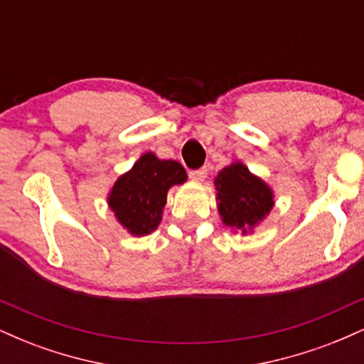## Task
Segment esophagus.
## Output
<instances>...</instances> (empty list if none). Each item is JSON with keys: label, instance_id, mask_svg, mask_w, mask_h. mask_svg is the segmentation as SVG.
<instances>
[{"label": "esophagus", "instance_id": "obj_1", "mask_svg": "<svg viewBox=\"0 0 364 364\" xmlns=\"http://www.w3.org/2000/svg\"><path fill=\"white\" fill-rule=\"evenodd\" d=\"M190 178L193 179V181H196V183H203V181H205V178H207V168L191 171Z\"/></svg>", "mask_w": 364, "mask_h": 364}]
</instances>
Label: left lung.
<instances>
[{"mask_svg": "<svg viewBox=\"0 0 364 364\" xmlns=\"http://www.w3.org/2000/svg\"><path fill=\"white\" fill-rule=\"evenodd\" d=\"M215 190L217 210L224 225L241 235L253 232L275 203L272 188L240 161L219 171Z\"/></svg>", "mask_w": 364, "mask_h": 364, "instance_id": "obj_1", "label": "left lung"}]
</instances>
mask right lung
<instances>
[{
  "label": "right lung",
  "instance_id": "add662e5",
  "mask_svg": "<svg viewBox=\"0 0 364 364\" xmlns=\"http://www.w3.org/2000/svg\"><path fill=\"white\" fill-rule=\"evenodd\" d=\"M186 179L179 162L145 152L132 169L116 179L107 195V205L129 235H150L161 224L169 188L183 185Z\"/></svg>",
  "mask_w": 364,
  "mask_h": 364
}]
</instances>
